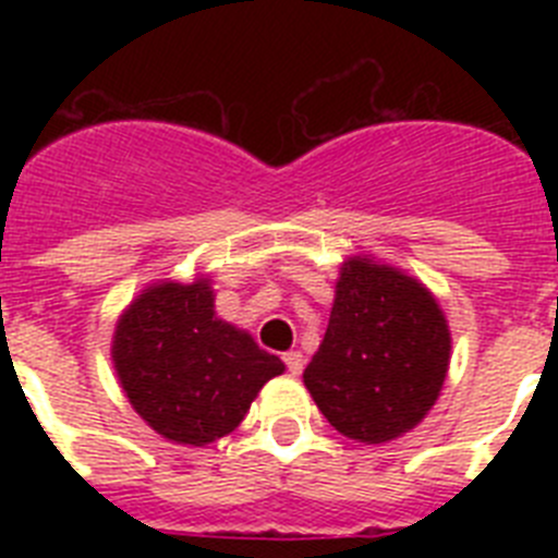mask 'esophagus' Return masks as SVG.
Here are the masks:
<instances>
[{
	"instance_id": "obj_1",
	"label": "esophagus",
	"mask_w": 558,
	"mask_h": 558,
	"mask_svg": "<svg viewBox=\"0 0 558 558\" xmlns=\"http://www.w3.org/2000/svg\"><path fill=\"white\" fill-rule=\"evenodd\" d=\"M284 366H288V372L293 374V377H299L304 368V354L302 352H288L284 354Z\"/></svg>"
}]
</instances>
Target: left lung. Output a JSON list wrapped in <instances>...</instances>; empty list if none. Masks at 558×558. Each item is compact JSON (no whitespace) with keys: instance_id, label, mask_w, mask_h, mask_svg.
<instances>
[{"instance_id":"8db88e82","label":"left lung","mask_w":558,"mask_h":558,"mask_svg":"<svg viewBox=\"0 0 558 558\" xmlns=\"http://www.w3.org/2000/svg\"><path fill=\"white\" fill-rule=\"evenodd\" d=\"M450 366V329L416 279L349 259L329 327L304 368L318 411L343 436L379 445L416 427Z\"/></svg>"}]
</instances>
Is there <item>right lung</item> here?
Segmentation results:
<instances>
[{"label": "right lung", "mask_w": 558, "mask_h": 558, "mask_svg": "<svg viewBox=\"0 0 558 558\" xmlns=\"http://www.w3.org/2000/svg\"><path fill=\"white\" fill-rule=\"evenodd\" d=\"M113 366L133 411L179 445H209L234 430L282 360L215 315L206 282H165L117 324Z\"/></svg>", "instance_id": "1"}]
</instances>
